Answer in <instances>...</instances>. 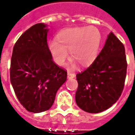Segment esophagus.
Here are the masks:
<instances>
[{
  "mask_svg": "<svg viewBox=\"0 0 135 135\" xmlns=\"http://www.w3.org/2000/svg\"><path fill=\"white\" fill-rule=\"evenodd\" d=\"M75 74L74 73H71L70 71H68L67 72V76L69 79H72V78H74L75 77Z\"/></svg>",
  "mask_w": 135,
  "mask_h": 135,
  "instance_id": "esophagus-1",
  "label": "esophagus"
}]
</instances>
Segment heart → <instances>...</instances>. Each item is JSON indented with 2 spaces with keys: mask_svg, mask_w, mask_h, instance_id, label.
Instances as JSON below:
<instances>
[{
  "mask_svg": "<svg viewBox=\"0 0 135 135\" xmlns=\"http://www.w3.org/2000/svg\"><path fill=\"white\" fill-rule=\"evenodd\" d=\"M101 35L95 27H75L64 29L56 35V40L48 44L53 61L63 66L70 57L82 66H88L95 60L99 49Z\"/></svg>",
  "mask_w": 135,
  "mask_h": 135,
  "instance_id": "1",
  "label": "heart"
}]
</instances>
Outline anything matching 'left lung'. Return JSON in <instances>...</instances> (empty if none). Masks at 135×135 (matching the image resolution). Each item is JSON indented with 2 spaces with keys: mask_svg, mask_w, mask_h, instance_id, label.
<instances>
[{
  "mask_svg": "<svg viewBox=\"0 0 135 135\" xmlns=\"http://www.w3.org/2000/svg\"><path fill=\"white\" fill-rule=\"evenodd\" d=\"M127 68L124 46L113 32H110L93 63L76 75L77 105L92 113H100L111 107L122 95Z\"/></svg>",
  "mask_w": 135,
  "mask_h": 135,
  "instance_id": "obj_1",
  "label": "left lung"
}]
</instances>
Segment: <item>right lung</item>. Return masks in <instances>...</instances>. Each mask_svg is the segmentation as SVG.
<instances>
[{
    "mask_svg": "<svg viewBox=\"0 0 135 135\" xmlns=\"http://www.w3.org/2000/svg\"><path fill=\"white\" fill-rule=\"evenodd\" d=\"M47 25L38 23L18 39L11 60L10 79L20 103L40 113L53 105L67 72L53 62L47 46Z\"/></svg>",
    "mask_w": 135,
    "mask_h": 135,
    "instance_id": "1",
    "label": "right lung"
}]
</instances>
